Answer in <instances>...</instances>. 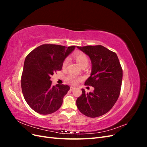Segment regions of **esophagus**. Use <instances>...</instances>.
Returning <instances> with one entry per match:
<instances>
[{
  "label": "esophagus",
  "instance_id": "34e87169",
  "mask_svg": "<svg viewBox=\"0 0 147 147\" xmlns=\"http://www.w3.org/2000/svg\"><path fill=\"white\" fill-rule=\"evenodd\" d=\"M75 88V87H74V86H70V90L71 91H72V90H74Z\"/></svg>",
  "mask_w": 147,
  "mask_h": 147
}]
</instances>
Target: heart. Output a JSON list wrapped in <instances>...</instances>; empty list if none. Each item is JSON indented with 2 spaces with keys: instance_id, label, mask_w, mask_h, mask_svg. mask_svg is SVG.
<instances>
[{
  "instance_id": "b5f03b06",
  "label": "heart",
  "mask_w": 147,
  "mask_h": 147,
  "mask_svg": "<svg viewBox=\"0 0 147 147\" xmlns=\"http://www.w3.org/2000/svg\"><path fill=\"white\" fill-rule=\"evenodd\" d=\"M75 60L77 61V62L78 63V64L80 65L82 67L84 66H86L88 65L89 64V59L88 56L84 54L83 53H77L75 55ZM69 63V59L67 58L64 60L63 66V67H65ZM67 82L71 84H77L79 80V79L77 78L76 77L74 76L73 75H70L69 76L67 77Z\"/></svg>"
}]
</instances>
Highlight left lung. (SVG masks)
<instances>
[{
	"label": "left lung",
	"instance_id": "left-lung-1",
	"mask_svg": "<svg viewBox=\"0 0 147 147\" xmlns=\"http://www.w3.org/2000/svg\"><path fill=\"white\" fill-rule=\"evenodd\" d=\"M77 48L90 58L91 72L84 84L94 90L86 93L82 89L77 106L88 117H100L113 107L119 96L123 78L121 65L116 53L102 45Z\"/></svg>",
	"mask_w": 147,
	"mask_h": 147
}]
</instances>
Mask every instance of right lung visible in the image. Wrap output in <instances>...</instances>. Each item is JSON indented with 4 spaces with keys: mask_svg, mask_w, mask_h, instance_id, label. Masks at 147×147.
I'll list each match as a JSON object with an SVG mask.
<instances>
[{
    "mask_svg": "<svg viewBox=\"0 0 147 147\" xmlns=\"http://www.w3.org/2000/svg\"><path fill=\"white\" fill-rule=\"evenodd\" d=\"M75 48L45 44L26 56L21 76V89L26 102L35 112L48 115L61 107L70 87L67 84L52 85L51 77L62 69L65 59Z\"/></svg>",
    "mask_w": 147,
    "mask_h": 147,
    "instance_id": "1",
    "label": "right lung"
}]
</instances>
